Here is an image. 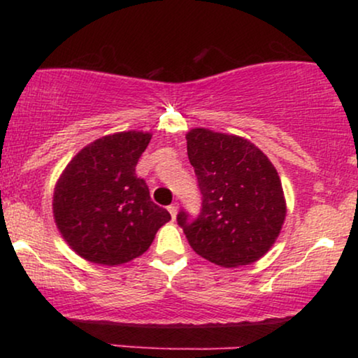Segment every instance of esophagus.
I'll use <instances>...</instances> for the list:
<instances>
[{
  "mask_svg": "<svg viewBox=\"0 0 358 358\" xmlns=\"http://www.w3.org/2000/svg\"><path fill=\"white\" fill-rule=\"evenodd\" d=\"M178 208H179L178 203H173V205H169V207H168V210H169V213H171V217H173V220L176 218V215H178Z\"/></svg>",
  "mask_w": 358,
  "mask_h": 358,
  "instance_id": "obj_1",
  "label": "esophagus"
}]
</instances>
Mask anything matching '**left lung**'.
<instances>
[{
  "mask_svg": "<svg viewBox=\"0 0 358 358\" xmlns=\"http://www.w3.org/2000/svg\"><path fill=\"white\" fill-rule=\"evenodd\" d=\"M197 176L202 210L178 223L199 256L222 267L249 266L273 246L287 217V202L275 166L251 141L208 129L185 135Z\"/></svg>",
  "mask_w": 358,
  "mask_h": 358,
  "instance_id": "8db88e82",
  "label": "left lung"
}]
</instances>
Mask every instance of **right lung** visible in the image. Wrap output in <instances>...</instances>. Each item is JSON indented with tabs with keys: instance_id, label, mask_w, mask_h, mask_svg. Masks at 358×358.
I'll return each instance as SVG.
<instances>
[{
	"instance_id": "1",
	"label": "right lung",
	"mask_w": 358,
	"mask_h": 358,
	"mask_svg": "<svg viewBox=\"0 0 358 358\" xmlns=\"http://www.w3.org/2000/svg\"><path fill=\"white\" fill-rule=\"evenodd\" d=\"M150 131L101 136L73 156L53 189V218L68 246L86 261L120 266L148 251L171 220L151 202L135 168Z\"/></svg>"
}]
</instances>
